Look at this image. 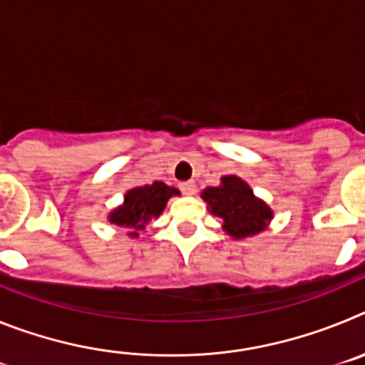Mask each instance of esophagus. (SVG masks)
<instances>
[{"mask_svg":"<svg viewBox=\"0 0 365 365\" xmlns=\"http://www.w3.org/2000/svg\"><path fill=\"white\" fill-rule=\"evenodd\" d=\"M180 190H182L186 195H193V193H195V182H193V180H185V182H180Z\"/></svg>","mask_w":365,"mask_h":365,"instance_id":"1","label":"esophagus"}]
</instances>
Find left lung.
<instances>
[{
	"label": "left lung",
	"instance_id": "8db88e82",
	"mask_svg": "<svg viewBox=\"0 0 365 365\" xmlns=\"http://www.w3.org/2000/svg\"><path fill=\"white\" fill-rule=\"evenodd\" d=\"M202 199L208 202L212 214L222 219V228L234 237L257 234L272 217L269 206L254 197L252 190L240 177H222L221 186L206 188Z\"/></svg>",
	"mask_w": 365,
	"mask_h": 365
}]
</instances>
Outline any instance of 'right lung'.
<instances>
[{
  "label": "right lung",
  "instance_id": "1",
  "mask_svg": "<svg viewBox=\"0 0 365 365\" xmlns=\"http://www.w3.org/2000/svg\"><path fill=\"white\" fill-rule=\"evenodd\" d=\"M177 193H179V190L164 185L160 180H155L153 185L130 190L125 193L124 205L111 212L109 221L113 225H118V227L130 228V230H133L130 232V235L137 237L138 230H144L151 217L160 215L168 199L172 195H177Z\"/></svg>",
  "mask_w": 365,
  "mask_h": 365
}]
</instances>
